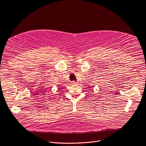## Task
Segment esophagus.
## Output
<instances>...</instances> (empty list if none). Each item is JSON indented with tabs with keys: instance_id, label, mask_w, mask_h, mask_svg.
<instances>
[{
	"instance_id": "obj_1",
	"label": "esophagus",
	"mask_w": 146,
	"mask_h": 146,
	"mask_svg": "<svg viewBox=\"0 0 146 146\" xmlns=\"http://www.w3.org/2000/svg\"><path fill=\"white\" fill-rule=\"evenodd\" d=\"M72 84L73 85H75V84H77V82H76V81H72Z\"/></svg>"
}]
</instances>
